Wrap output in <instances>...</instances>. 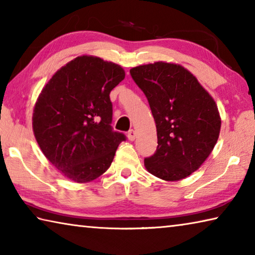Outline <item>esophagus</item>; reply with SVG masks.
<instances>
[{
  "mask_svg": "<svg viewBox=\"0 0 255 255\" xmlns=\"http://www.w3.org/2000/svg\"><path fill=\"white\" fill-rule=\"evenodd\" d=\"M135 138H136V131L133 130V129H130V130L128 131V139L129 140H135Z\"/></svg>",
  "mask_w": 255,
  "mask_h": 255,
  "instance_id": "1",
  "label": "esophagus"
}]
</instances>
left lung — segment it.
Here are the masks:
<instances>
[{
    "instance_id": "obj_1",
    "label": "left lung",
    "mask_w": 255,
    "mask_h": 255,
    "mask_svg": "<svg viewBox=\"0 0 255 255\" xmlns=\"http://www.w3.org/2000/svg\"><path fill=\"white\" fill-rule=\"evenodd\" d=\"M130 75L147 98L156 124L157 148L144 159L150 174L165 181L187 178L214 149L221 116L213 97L179 64L132 67Z\"/></svg>"
}]
</instances>
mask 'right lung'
<instances>
[{"label":"right lung","instance_id":"obj_1","mask_svg":"<svg viewBox=\"0 0 255 255\" xmlns=\"http://www.w3.org/2000/svg\"><path fill=\"white\" fill-rule=\"evenodd\" d=\"M124 68L96 56H79L55 73L37 99L32 129L47 159L72 181L86 183L109 169L123 132L111 128L109 94Z\"/></svg>","mask_w":255,"mask_h":255}]
</instances>
